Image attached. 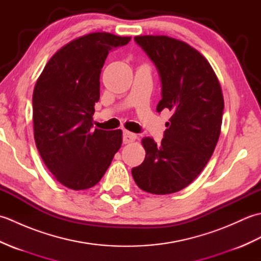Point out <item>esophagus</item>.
<instances>
[{"mask_svg":"<svg viewBox=\"0 0 261 261\" xmlns=\"http://www.w3.org/2000/svg\"><path fill=\"white\" fill-rule=\"evenodd\" d=\"M137 139V136L130 131H123V143H131Z\"/></svg>","mask_w":261,"mask_h":261,"instance_id":"1","label":"esophagus"}]
</instances>
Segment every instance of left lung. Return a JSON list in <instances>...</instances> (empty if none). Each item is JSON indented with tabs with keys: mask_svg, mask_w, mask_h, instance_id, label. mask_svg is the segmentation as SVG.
<instances>
[{
	"mask_svg": "<svg viewBox=\"0 0 261 261\" xmlns=\"http://www.w3.org/2000/svg\"><path fill=\"white\" fill-rule=\"evenodd\" d=\"M135 41L156 65L162 81L157 112H171L162 145L143 138V163L132 168L142 191L165 195L188 186L207 164L218 143L224 109L213 68L186 42L167 36H137Z\"/></svg>",
	"mask_w": 261,
	"mask_h": 261,
	"instance_id": "obj_1",
	"label": "left lung"
}]
</instances>
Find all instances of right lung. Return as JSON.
I'll use <instances>...</instances> for the list:
<instances>
[{"label": "right lung", "mask_w": 261, "mask_h": 261, "mask_svg": "<svg viewBox=\"0 0 261 261\" xmlns=\"http://www.w3.org/2000/svg\"><path fill=\"white\" fill-rule=\"evenodd\" d=\"M130 40L108 32L77 38L49 59L36 83V146L55 178L70 190L96 185L122 145L121 130H92L93 114L105 59Z\"/></svg>", "instance_id": "obj_1"}]
</instances>
